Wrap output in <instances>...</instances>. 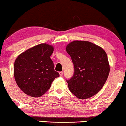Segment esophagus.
I'll list each match as a JSON object with an SVG mask.
<instances>
[{"mask_svg":"<svg viewBox=\"0 0 126 126\" xmlns=\"http://www.w3.org/2000/svg\"><path fill=\"white\" fill-rule=\"evenodd\" d=\"M63 72H59V74H60V76H63Z\"/></svg>","mask_w":126,"mask_h":126,"instance_id":"esophagus-1","label":"esophagus"}]
</instances>
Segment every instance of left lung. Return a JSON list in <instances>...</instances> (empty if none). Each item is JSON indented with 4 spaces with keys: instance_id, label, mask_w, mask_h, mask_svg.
I'll list each match as a JSON object with an SVG mask.
<instances>
[{
    "instance_id": "1",
    "label": "left lung",
    "mask_w": 126,
    "mask_h": 126,
    "mask_svg": "<svg viewBox=\"0 0 126 126\" xmlns=\"http://www.w3.org/2000/svg\"><path fill=\"white\" fill-rule=\"evenodd\" d=\"M66 50L74 67L73 76L66 80L69 90L79 99L92 97L102 88L110 72L105 51L86 41H73Z\"/></svg>"
}]
</instances>
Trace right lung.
Listing matches in <instances>:
<instances>
[{
    "mask_svg": "<svg viewBox=\"0 0 126 126\" xmlns=\"http://www.w3.org/2000/svg\"><path fill=\"white\" fill-rule=\"evenodd\" d=\"M53 47L41 44L25 51L14 63V77L18 86L32 97H39L50 89L52 82L59 77L50 59Z\"/></svg>",
    "mask_w": 126,
    "mask_h": 126,
    "instance_id": "obj_1",
    "label": "right lung"
}]
</instances>
